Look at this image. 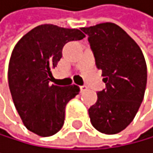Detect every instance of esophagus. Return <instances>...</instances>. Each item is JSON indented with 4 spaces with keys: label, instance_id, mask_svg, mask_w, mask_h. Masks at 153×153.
I'll list each match as a JSON object with an SVG mask.
<instances>
[{
    "label": "esophagus",
    "instance_id": "esophagus-1",
    "mask_svg": "<svg viewBox=\"0 0 153 153\" xmlns=\"http://www.w3.org/2000/svg\"><path fill=\"white\" fill-rule=\"evenodd\" d=\"M79 88H80V92L82 93V92H84V91L87 90V86H86V85H82V86L79 87Z\"/></svg>",
    "mask_w": 153,
    "mask_h": 153
}]
</instances>
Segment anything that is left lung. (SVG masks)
Listing matches in <instances>:
<instances>
[{"mask_svg":"<svg viewBox=\"0 0 153 153\" xmlns=\"http://www.w3.org/2000/svg\"><path fill=\"white\" fill-rule=\"evenodd\" d=\"M80 30L88 35L97 68L102 71L106 88L99 92L89 108L97 130L116 134L133 121L147 86V64L138 44L114 23H102Z\"/></svg>","mask_w":153,"mask_h":153,"instance_id":"left-lung-1","label":"left lung"}]
</instances>
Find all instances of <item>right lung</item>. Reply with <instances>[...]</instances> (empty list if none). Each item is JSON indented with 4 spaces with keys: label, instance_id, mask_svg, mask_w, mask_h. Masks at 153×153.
Returning <instances> with one entry per match:
<instances>
[{
    "label": "right lung",
    "instance_id": "1",
    "mask_svg": "<svg viewBox=\"0 0 153 153\" xmlns=\"http://www.w3.org/2000/svg\"><path fill=\"white\" fill-rule=\"evenodd\" d=\"M84 37L77 28L46 24L32 28L15 45L8 64V86L20 118L33 133L49 137L63 126L65 107L79 87L51 84V70L62 57L64 45Z\"/></svg>",
    "mask_w": 153,
    "mask_h": 153
}]
</instances>
